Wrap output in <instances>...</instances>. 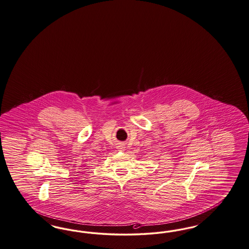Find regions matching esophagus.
I'll return each mask as SVG.
<instances>
[{
    "instance_id": "esophagus-1",
    "label": "esophagus",
    "mask_w": 249,
    "mask_h": 249,
    "mask_svg": "<svg viewBox=\"0 0 249 249\" xmlns=\"http://www.w3.org/2000/svg\"><path fill=\"white\" fill-rule=\"evenodd\" d=\"M119 147H120V150H124V148H125V147H124V145H120Z\"/></svg>"
}]
</instances>
